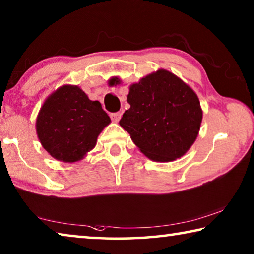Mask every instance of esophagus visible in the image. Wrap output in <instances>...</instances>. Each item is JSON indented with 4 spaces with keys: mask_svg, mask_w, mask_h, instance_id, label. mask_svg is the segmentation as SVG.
I'll use <instances>...</instances> for the list:
<instances>
[{
    "mask_svg": "<svg viewBox=\"0 0 254 254\" xmlns=\"http://www.w3.org/2000/svg\"><path fill=\"white\" fill-rule=\"evenodd\" d=\"M121 113L120 112H116V113H111V119L114 121V122H119L120 119H121Z\"/></svg>",
    "mask_w": 254,
    "mask_h": 254,
    "instance_id": "esophagus-1",
    "label": "esophagus"
}]
</instances>
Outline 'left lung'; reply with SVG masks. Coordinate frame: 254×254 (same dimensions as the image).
<instances>
[{"label": "left lung", "mask_w": 254, "mask_h": 254, "mask_svg": "<svg viewBox=\"0 0 254 254\" xmlns=\"http://www.w3.org/2000/svg\"><path fill=\"white\" fill-rule=\"evenodd\" d=\"M119 81L112 79L111 83ZM127 102L131 107L120 126L148 158L172 162L195 141L202 121L199 98L171 72L158 70L132 84Z\"/></svg>", "instance_id": "obj_1"}]
</instances>
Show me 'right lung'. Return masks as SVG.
<instances>
[{
	"instance_id": "right-lung-1",
	"label": "right lung",
	"mask_w": 254,
	"mask_h": 254,
	"mask_svg": "<svg viewBox=\"0 0 254 254\" xmlns=\"http://www.w3.org/2000/svg\"><path fill=\"white\" fill-rule=\"evenodd\" d=\"M111 119L98 100L76 86H63L48 97L36 122L39 141L55 159L73 163L95 147Z\"/></svg>"
}]
</instances>
